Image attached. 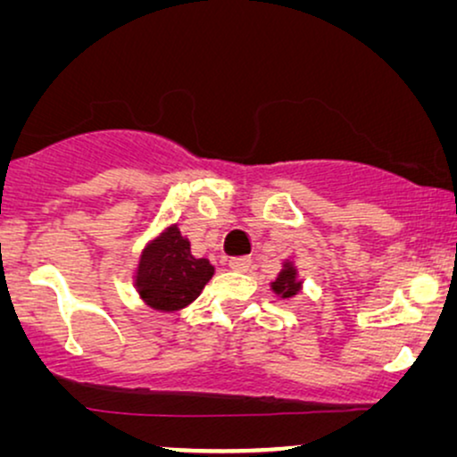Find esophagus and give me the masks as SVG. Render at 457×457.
Listing matches in <instances>:
<instances>
[{"instance_id": "34e87169", "label": "esophagus", "mask_w": 457, "mask_h": 457, "mask_svg": "<svg viewBox=\"0 0 457 457\" xmlns=\"http://www.w3.org/2000/svg\"><path fill=\"white\" fill-rule=\"evenodd\" d=\"M230 269H233V271H239V273H245V271H250L252 269V261L247 256H241V258H230Z\"/></svg>"}]
</instances>
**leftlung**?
Wrapping results in <instances>:
<instances>
[{"label": "left lung", "mask_w": 457, "mask_h": 457, "mask_svg": "<svg viewBox=\"0 0 457 457\" xmlns=\"http://www.w3.org/2000/svg\"><path fill=\"white\" fill-rule=\"evenodd\" d=\"M301 284L303 281L296 278L295 264L286 262L284 269H281V273L278 275V279L271 281V290L281 298H290L301 290Z\"/></svg>", "instance_id": "left-lung-1"}]
</instances>
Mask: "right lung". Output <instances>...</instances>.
Wrapping results in <instances>:
<instances>
[{"label": "right lung", "mask_w": 457, "mask_h": 457, "mask_svg": "<svg viewBox=\"0 0 457 457\" xmlns=\"http://www.w3.org/2000/svg\"><path fill=\"white\" fill-rule=\"evenodd\" d=\"M212 275L210 261L190 254V241L173 224L144 250L135 286L145 305L159 312H178L201 295Z\"/></svg>", "instance_id": "1"}]
</instances>
